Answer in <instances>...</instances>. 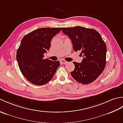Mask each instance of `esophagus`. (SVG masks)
Segmentation results:
<instances>
[{
	"label": "esophagus",
	"instance_id": "obj_1",
	"mask_svg": "<svg viewBox=\"0 0 123 123\" xmlns=\"http://www.w3.org/2000/svg\"><path fill=\"white\" fill-rule=\"evenodd\" d=\"M61 63H62L63 64H67V63H68V62H67V61H66V60H63V59H62L61 60Z\"/></svg>",
	"mask_w": 123,
	"mask_h": 123
}]
</instances>
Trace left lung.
<instances>
[{
	"instance_id": "8db88e82",
	"label": "left lung",
	"mask_w": 123,
	"mask_h": 123,
	"mask_svg": "<svg viewBox=\"0 0 123 123\" xmlns=\"http://www.w3.org/2000/svg\"><path fill=\"white\" fill-rule=\"evenodd\" d=\"M69 36L75 51L83 55L81 63L73 62L75 68L71 72L74 79L82 84L94 81L104 71L106 63L107 48L100 34L95 30L81 26L62 28Z\"/></svg>"
}]
</instances>
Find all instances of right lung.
I'll return each mask as SVG.
<instances>
[{
    "mask_svg": "<svg viewBox=\"0 0 123 123\" xmlns=\"http://www.w3.org/2000/svg\"><path fill=\"white\" fill-rule=\"evenodd\" d=\"M61 28H41L26 35L17 51L16 59L20 71L33 84L43 85L50 81L60 66L59 61L44 59L51 41Z\"/></svg>",
    "mask_w": 123,
    "mask_h": 123,
    "instance_id": "obj_1",
    "label": "right lung"
}]
</instances>
